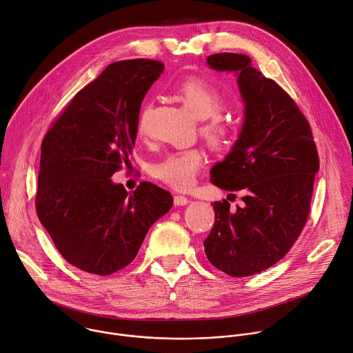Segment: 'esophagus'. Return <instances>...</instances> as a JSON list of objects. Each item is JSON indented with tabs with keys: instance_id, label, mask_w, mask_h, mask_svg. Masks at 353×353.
Wrapping results in <instances>:
<instances>
[{
	"instance_id": "34e87169",
	"label": "esophagus",
	"mask_w": 353,
	"mask_h": 353,
	"mask_svg": "<svg viewBox=\"0 0 353 353\" xmlns=\"http://www.w3.org/2000/svg\"><path fill=\"white\" fill-rule=\"evenodd\" d=\"M189 203V199L182 194H175L174 196V204L175 205H186Z\"/></svg>"
}]
</instances>
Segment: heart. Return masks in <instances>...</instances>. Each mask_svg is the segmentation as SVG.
Returning a JSON list of instances; mask_svg holds the SVG:
<instances>
[{
    "label": "heart",
    "instance_id": "b5f03b06",
    "mask_svg": "<svg viewBox=\"0 0 353 353\" xmlns=\"http://www.w3.org/2000/svg\"><path fill=\"white\" fill-rule=\"evenodd\" d=\"M178 94L197 119H205L200 133L208 146L217 150L227 148L232 137V126L220 114L227 107L225 96L216 86L197 78L183 81L178 88ZM203 160V154L197 149L181 150L168 154L152 171L168 186L185 190L193 185Z\"/></svg>",
    "mask_w": 353,
    "mask_h": 353
}]
</instances>
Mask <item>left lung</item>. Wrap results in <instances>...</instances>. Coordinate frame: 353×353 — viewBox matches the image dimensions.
<instances>
[{
  "mask_svg": "<svg viewBox=\"0 0 353 353\" xmlns=\"http://www.w3.org/2000/svg\"><path fill=\"white\" fill-rule=\"evenodd\" d=\"M211 69L238 75L245 103L241 134L211 182L242 190L243 205L214 201V227L203 246L208 261L231 276H249L283 259L301 235L320 168L312 128L292 97L252 66L245 54L207 57Z\"/></svg>",
  "mask_w": 353,
  "mask_h": 353,
  "instance_id": "1",
  "label": "left lung"
}]
</instances>
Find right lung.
Here are the masks:
<instances>
[{
  "mask_svg": "<svg viewBox=\"0 0 353 353\" xmlns=\"http://www.w3.org/2000/svg\"><path fill=\"white\" fill-rule=\"evenodd\" d=\"M163 70L146 58L110 63L43 139L37 216L61 256L82 271L110 275L126 267L172 207L171 193L152 182L128 193L110 179L129 163L140 105Z\"/></svg>",
  "mask_w": 353,
  "mask_h": 353,
  "instance_id": "add662e5",
  "label": "right lung"
}]
</instances>
